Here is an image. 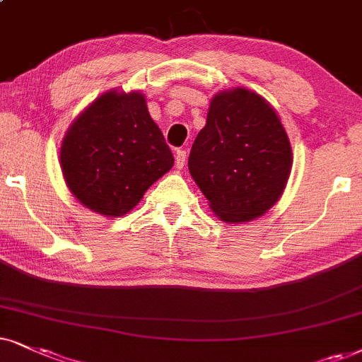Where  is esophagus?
Wrapping results in <instances>:
<instances>
[{
    "label": "esophagus",
    "mask_w": 362,
    "mask_h": 362,
    "mask_svg": "<svg viewBox=\"0 0 362 362\" xmlns=\"http://www.w3.org/2000/svg\"><path fill=\"white\" fill-rule=\"evenodd\" d=\"M185 162H187L185 150H177V153H175V165H177V168H184Z\"/></svg>",
    "instance_id": "34e87169"
}]
</instances>
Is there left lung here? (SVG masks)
Masks as SVG:
<instances>
[{"label": "left lung", "instance_id": "1", "mask_svg": "<svg viewBox=\"0 0 362 362\" xmlns=\"http://www.w3.org/2000/svg\"><path fill=\"white\" fill-rule=\"evenodd\" d=\"M291 168L289 136L267 100L242 86L214 95L189 170L222 222L264 215L281 199Z\"/></svg>", "mask_w": 362, "mask_h": 362}]
</instances>
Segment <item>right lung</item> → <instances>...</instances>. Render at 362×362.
Returning a JSON list of instances; mask_svg holds the SVG:
<instances>
[{"instance_id":"1","label":"right lung","mask_w":362,"mask_h":362,"mask_svg":"<svg viewBox=\"0 0 362 362\" xmlns=\"http://www.w3.org/2000/svg\"><path fill=\"white\" fill-rule=\"evenodd\" d=\"M63 180L73 197L103 217L130 212L173 155L140 91L112 88L68 127L59 147Z\"/></svg>"}]
</instances>
